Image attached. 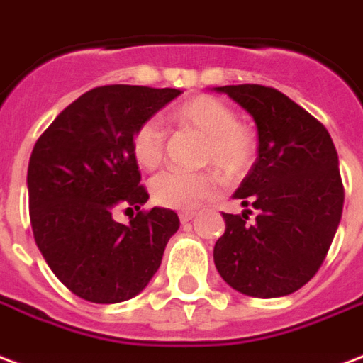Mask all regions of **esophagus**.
Masks as SVG:
<instances>
[{"label":"esophagus","instance_id":"esophagus-1","mask_svg":"<svg viewBox=\"0 0 363 363\" xmlns=\"http://www.w3.org/2000/svg\"><path fill=\"white\" fill-rule=\"evenodd\" d=\"M193 216H195V213H193V211H182V213H179V220L189 222V220H193Z\"/></svg>","mask_w":363,"mask_h":363}]
</instances>
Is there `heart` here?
Instances as JSON below:
<instances>
[{"label":"heart","mask_w":363,"mask_h":363,"mask_svg":"<svg viewBox=\"0 0 363 363\" xmlns=\"http://www.w3.org/2000/svg\"><path fill=\"white\" fill-rule=\"evenodd\" d=\"M170 120L205 135L201 162L213 164L230 182L245 178L257 160V135L250 125L238 121L236 110L213 94H195L170 112ZM166 129L156 118H147L131 135V155L145 170H155L164 160ZM216 170L160 172L150 182L152 201L160 207L191 208L220 189Z\"/></svg>","instance_id":"b5f03b06"}]
</instances>
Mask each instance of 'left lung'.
Segmentation results:
<instances>
[{
  "label": "left lung",
  "instance_id": "obj_1",
  "mask_svg": "<svg viewBox=\"0 0 363 363\" xmlns=\"http://www.w3.org/2000/svg\"><path fill=\"white\" fill-rule=\"evenodd\" d=\"M226 92L253 116L257 160L238 187L251 211L224 213L214 265L230 286L253 298H280L315 277L337 234L345 205L338 155L329 131L301 106L263 84H230Z\"/></svg>",
  "mask_w": 363,
  "mask_h": 363
}]
</instances>
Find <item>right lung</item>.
I'll return each instance as SVG.
<instances>
[{
	"instance_id": "right-lung-1",
	"label": "right lung",
	"mask_w": 363,
	"mask_h": 363,
	"mask_svg": "<svg viewBox=\"0 0 363 363\" xmlns=\"http://www.w3.org/2000/svg\"><path fill=\"white\" fill-rule=\"evenodd\" d=\"M179 92L96 86L67 106L34 145L26 174L34 242L55 277L83 300L118 303L137 296L179 228L170 208L141 211L149 193L131 155L135 127ZM121 206L140 211L129 225L111 218Z\"/></svg>"
}]
</instances>
